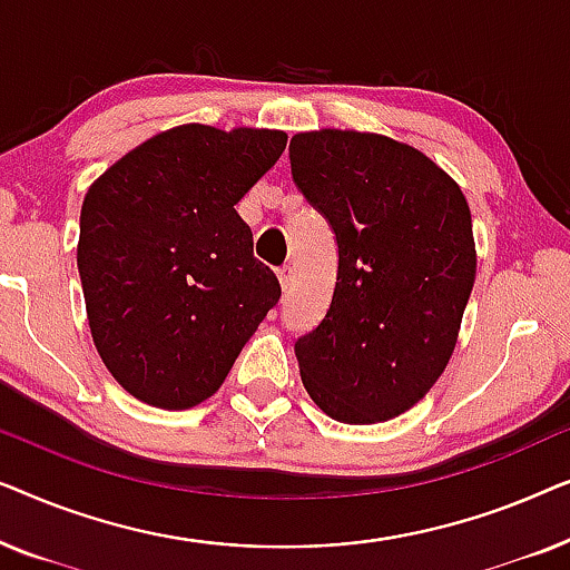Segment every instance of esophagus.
Here are the masks:
<instances>
[{"instance_id":"esophagus-1","label":"esophagus","mask_w":570,"mask_h":570,"mask_svg":"<svg viewBox=\"0 0 570 570\" xmlns=\"http://www.w3.org/2000/svg\"><path fill=\"white\" fill-rule=\"evenodd\" d=\"M277 279H279V285H283V291H287V287L293 285V279H295V269L291 267V264H285V267H279V269H277Z\"/></svg>"}]
</instances>
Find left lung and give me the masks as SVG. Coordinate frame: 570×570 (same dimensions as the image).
<instances>
[{"mask_svg": "<svg viewBox=\"0 0 570 570\" xmlns=\"http://www.w3.org/2000/svg\"><path fill=\"white\" fill-rule=\"evenodd\" d=\"M291 168L340 248L330 311L295 342L301 381L332 420L384 423L456 347L478 272L470 205L439 163L373 131H298Z\"/></svg>", "mask_w": 570, "mask_h": 570, "instance_id": "1", "label": "left lung"}]
</instances>
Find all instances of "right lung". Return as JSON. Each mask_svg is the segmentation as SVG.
Here are the masks:
<instances>
[{
  "mask_svg": "<svg viewBox=\"0 0 570 570\" xmlns=\"http://www.w3.org/2000/svg\"><path fill=\"white\" fill-rule=\"evenodd\" d=\"M285 145L279 129L181 124L90 184L77 240L90 334L139 402L209 400L279 301L236 205Z\"/></svg>",
  "mask_w": 570,
  "mask_h": 570,
  "instance_id": "add662e5",
  "label": "right lung"
}]
</instances>
